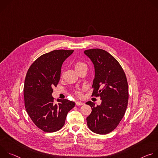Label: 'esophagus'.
<instances>
[{
    "label": "esophagus",
    "mask_w": 158,
    "mask_h": 158,
    "mask_svg": "<svg viewBox=\"0 0 158 158\" xmlns=\"http://www.w3.org/2000/svg\"><path fill=\"white\" fill-rule=\"evenodd\" d=\"M76 104L77 106H82V105H84V103L82 102H81V101H77V102H76Z\"/></svg>",
    "instance_id": "34e87169"
}]
</instances>
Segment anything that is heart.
Segmentation results:
<instances>
[{
	"label": "heart",
	"instance_id": "1",
	"mask_svg": "<svg viewBox=\"0 0 158 158\" xmlns=\"http://www.w3.org/2000/svg\"><path fill=\"white\" fill-rule=\"evenodd\" d=\"M83 66H86V64H85L84 62H83L79 61V62H77L76 63V64H75V68H76V69H77L81 68V67H83ZM77 95H79V96H81V93H79V92H77Z\"/></svg>",
	"mask_w": 158,
	"mask_h": 158
}]
</instances>
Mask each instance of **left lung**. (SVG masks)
Instances as JSON below:
<instances>
[{"mask_svg": "<svg viewBox=\"0 0 158 158\" xmlns=\"http://www.w3.org/2000/svg\"><path fill=\"white\" fill-rule=\"evenodd\" d=\"M84 53L95 68L92 96L102 101L96 106L91 101L86 102L92 109L86 119L87 126L96 134H107L117 127L125 114L129 99L126 76L119 62L107 51L91 49Z\"/></svg>", "mask_w": 158, "mask_h": 158, "instance_id": "left-lung-1", "label": "left lung"}]
</instances>
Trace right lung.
Instances as JSON below:
<instances>
[{"instance_id":"obj_1","label":"right lung","mask_w":158,"mask_h":158,"mask_svg":"<svg viewBox=\"0 0 158 158\" xmlns=\"http://www.w3.org/2000/svg\"><path fill=\"white\" fill-rule=\"evenodd\" d=\"M74 50H54L40 56L30 66L24 82V104L35 125L46 132L60 130L64 125L68 112L75 102L67 99L54 102L53 87L60 77L63 62Z\"/></svg>"}]
</instances>
